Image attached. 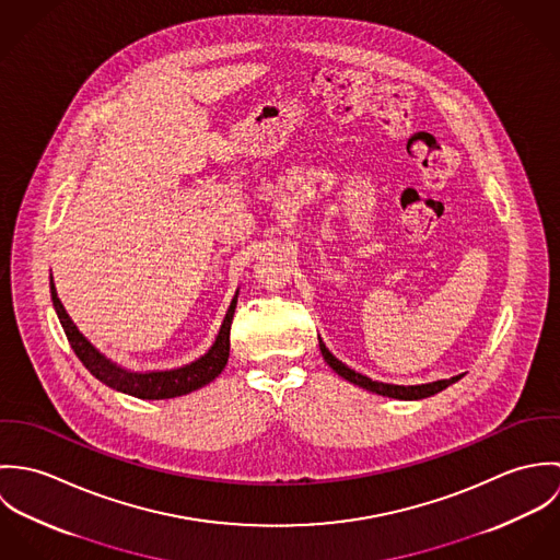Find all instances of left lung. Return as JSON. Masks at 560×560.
I'll return each mask as SVG.
<instances>
[{
	"instance_id": "1",
	"label": "left lung",
	"mask_w": 560,
	"mask_h": 560,
	"mask_svg": "<svg viewBox=\"0 0 560 560\" xmlns=\"http://www.w3.org/2000/svg\"><path fill=\"white\" fill-rule=\"evenodd\" d=\"M319 349L320 353H323V360L331 366V371L334 373H338L342 380H347L349 384H353V386H360V388H364V390H369V393H375V395H382V397H388V399H399V400H418V399H427V397H433V395H438V393H442V390H446L451 384H455V382H459L464 375H455V377H451V380H438V382H431V384H418V386H397V384H384V382H375V380H371V377H366V375H362V373H358V371H353V369H349L347 364H342L327 347H325V342L319 338Z\"/></svg>"
}]
</instances>
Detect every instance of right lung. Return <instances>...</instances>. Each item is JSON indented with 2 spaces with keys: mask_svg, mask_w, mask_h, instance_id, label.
<instances>
[{
  "mask_svg": "<svg viewBox=\"0 0 560 560\" xmlns=\"http://www.w3.org/2000/svg\"><path fill=\"white\" fill-rule=\"evenodd\" d=\"M51 302L56 308V315L65 327V334L73 347V351L78 353L83 366L105 386H109L112 390L125 393L129 397H138V399L160 400L174 399V397H183L189 395L207 384H211L226 366L229 362V353H231V323L233 315L237 308V298H240V289L226 311V317L220 325V331L213 340V345L209 347V351L205 355H200L198 360L176 366V369H165V371H131L120 366L118 362H114L112 358H107L105 353H101L83 334L78 329V325L69 317V313L65 311L56 284H54V276H51Z\"/></svg>",
  "mask_w": 560,
  "mask_h": 560,
  "instance_id": "1",
  "label": "right lung"
}]
</instances>
